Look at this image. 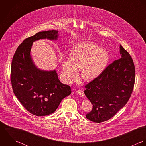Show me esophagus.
I'll return each instance as SVG.
<instances>
[{
  "label": "esophagus",
  "instance_id": "esophagus-1",
  "mask_svg": "<svg viewBox=\"0 0 146 146\" xmlns=\"http://www.w3.org/2000/svg\"><path fill=\"white\" fill-rule=\"evenodd\" d=\"M76 93H77V94L81 95V96H85L84 92L82 90H77L76 91Z\"/></svg>",
  "mask_w": 146,
  "mask_h": 146
}]
</instances>
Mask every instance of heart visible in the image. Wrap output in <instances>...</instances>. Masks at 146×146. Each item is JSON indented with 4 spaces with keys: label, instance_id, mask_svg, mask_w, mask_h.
I'll return each mask as SVG.
<instances>
[{
    "label": "heart",
    "instance_id": "heart-1",
    "mask_svg": "<svg viewBox=\"0 0 146 146\" xmlns=\"http://www.w3.org/2000/svg\"><path fill=\"white\" fill-rule=\"evenodd\" d=\"M110 61V55L104 47H99L88 42L76 45L70 52V60L62 61V68L65 80L71 83L78 78V70L82 69V78L91 81L98 78L104 71Z\"/></svg>",
    "mask_w": 146,
    "mask_h": 146
}]
</instances>
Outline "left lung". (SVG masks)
<instances>
[{
  "label": "left lung",
  "instance_id": "8db88e82",
  "mask_svg": "<svg viewBox=\"0 0 146 146\" xmlns=\"http://www.w3.org/2000/svg\"><path fill=\"white\" fill-rule=\"evenodd\" d=\"M119 59L109 65L96 79L85 86L84 92L93 105L86 117L100 123L114 116L126 104L135 82V67L130 54L119 46Z\"/></svg>",
  "mask_w": 146,
  "mask_h": 146
}]
</instances>
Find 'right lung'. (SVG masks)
<instances>
[{"label":"right lung","instance_id":"add662e5","mask_svg":"<svg viewBox=\"0 0 146 146\" xmlns=\"http://www.w3.org/2000/svg\"><path fill=\"white\" fill-rule=\"evenodd\" d=\"M58 36L56 30L40 31L25 39L12 59L11 80L13 92L24 108L36 116L54 113L72 92L69 86L60 81L55 69L38 68L31 55L34 42L46 39L56 41Z\"/></svg>","mask_w":146,"mask_h":146}]
</instances>
